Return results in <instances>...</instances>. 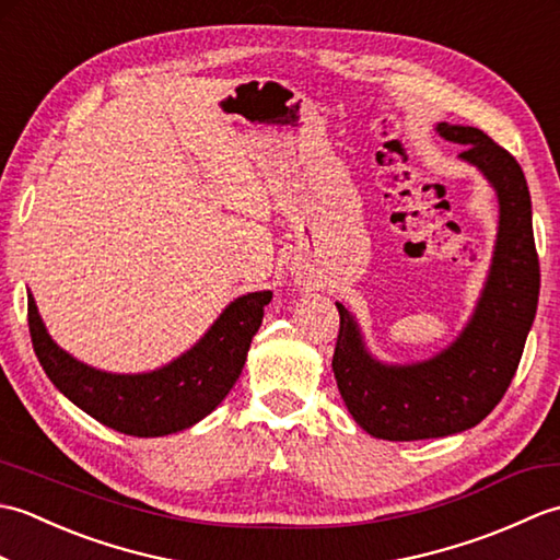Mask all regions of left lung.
Here are the masks:
<instances>
[{
	"label": "left lung",
	"instance_id": "8db88e82",
	"mask_svg": "<svg viewBox=\"0 0 560 560\" xmlns=\"http://www.w3.org/2000/svg\"><path fill=\"white\" fill-rule=\"evenodd\" d=\"M435 132L464 144L459 159L495 189L498 237L477 311L433 359L409 365L373 359L353 315L337 303V387L355 423L383 440L443 438L481 423L515 377L539 303L532 199L520 163L477 127L440 122Z\"/></svg>",
	"mask_w": 560,
	"mask_h": 560
}]
</instances>
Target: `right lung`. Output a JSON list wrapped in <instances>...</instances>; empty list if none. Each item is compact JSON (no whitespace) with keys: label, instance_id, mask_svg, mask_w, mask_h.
<instances>
[{"label":"right lung","instance_id":"1","mask_svg":"<svg viewBox=\"0 0 560 560\" xmlns=\"http://www.w3.org/2000/svg\"><path fill=\"white\" fill-rule=\"evenodd\" d=\"M269 301L271 291L241 295L180 359L139 375L96 371L59 349L31 293L28 329L43 371L69 401L113 431L159 438L195 425L225 399L243 373Z\"/></svg>","mask_w":560,"mask_h":560}]
</instances>
